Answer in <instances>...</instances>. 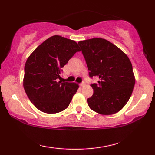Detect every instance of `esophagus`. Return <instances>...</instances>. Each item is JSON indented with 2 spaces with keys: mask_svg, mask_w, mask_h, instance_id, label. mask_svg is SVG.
<instances>
[{
  "mask_svg": "<svg viewBox=\"0 0 155 155\" xmlns=\"http://www.w3.org/2000/svg\"><path fill=\"white\" fill-rule=\"evenodd\" d=\"M79 85H80V87H83L84 85H85V83H84V82L81 83H80V84H79Z\"/></svg>",
  "mask_w": 155,
  "mask_h": 155,
  "instance_id": "1",
  "label": "esophagus"
}]
</instances>
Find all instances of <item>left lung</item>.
<instances>
[{
  "label": "left lung",
  "mask_w": 155,
  "mask_h": 155,
  "mask_svg": "<svg viewBox=\"0 0 155 155\" xmlns=\"http://www.w3.org/2000/svg\"><path fill=\"white\" fill-rule=\"evenodd\" d=\"M87 64L90 77H97L98 84L87 99L90 108L102 115L120 111L129 100L135 78L127 54L118 47L103 38H92L78 42Z\"/></svg>",
  "instance_id": "8db88e82"
}]
</instances>
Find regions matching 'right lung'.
<instances>
[{
  "label": "right lung",
  "mask_w": 155,
  "mask_h": 155,
  "mask_svg": "<svg viewBox=\"0 0 155 155\" xmlns=\"http://www.w3.org/2000/svg\"><path fill=\"white\" fill-rule=\"evenodd\" d=\"M80 51L74 40L54 35L37 47L28 57L23 86L37 109L46 114H57L69 106L78 85L62 83L61 68Z\"/></svg>",
  "instance_id": "1"
}]
</instances>
